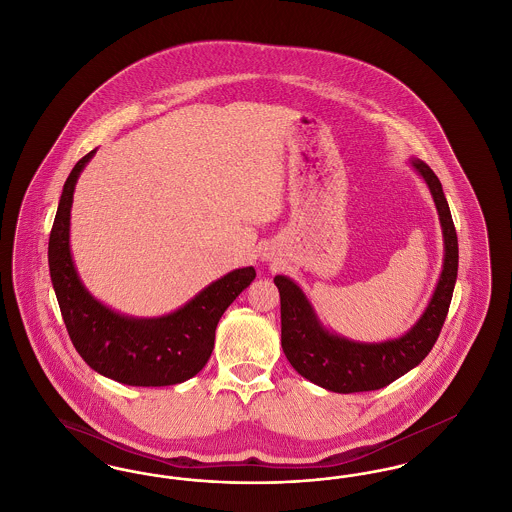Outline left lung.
I'll list each match as a JSON object with an SVG mask.
<instances>
[{"label": "left lung", "instance_id": "left-lung-1", "mask_svg": "<svg viewBox=\"0 0 512 512\" xmlns=\"http://www.w3.org/2000/svg\"><path fill=\"white\" fill-rule=\"evenodd\" d=\"M426 180L443 230V270L436 292L413 328L397 340L363 343L328 332L309 299L288 276H274L280 292L282 349L290 365L324 390L355 393L386 388L399 376L420 365L438 340L447 317L459 268V242L447 199L434 171L420 159L411 161Z\"/></svg>", "mask_w": 512, "mask_h": 512}]
</instances>
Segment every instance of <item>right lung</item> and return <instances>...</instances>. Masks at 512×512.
Returning a JSON list of instances; mask_svg holds the SVG:
<instances>
[{"mask_svg": "<svg viewBox=\"0 0 512 512\" xmlns=\"http://www.w3.org/2000/svg\"><path fill=\"white\" fill-rule=\"evenodd\" d=\"M94 153L74 165L49 234V274L67 332L86 365L115 382L144 388L186 382L207 365L220 317L253 282L255 268L228 272L165 317H124L99 303L80 282L69 245L74 186Z\"/></svg>", "mask_w": 512, "mask_h": 512, "instance_id": "right-lung-1", "label": "right lung"}]
</instances>
